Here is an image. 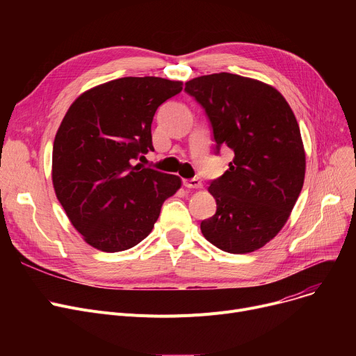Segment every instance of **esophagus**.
Instances as JSON below:
<instances>
[{
	"label": "esophagus",
	"instance_id": "obj_1",
	"mask_svg": "<svg viewBox=\"0 0 356 356\" xmlns=\"http://www.w3.org/2000/svg\"><path fill=\"white\" fill-rule=\"evenodd\" d=\"M183 184H184L186 188H188V189H202V188H203L202 181H200V180H197V179L184 180V181H183Z\"/></svg>",
	"mask_w": 356,
	"mask_h": 356
}]
</instances>
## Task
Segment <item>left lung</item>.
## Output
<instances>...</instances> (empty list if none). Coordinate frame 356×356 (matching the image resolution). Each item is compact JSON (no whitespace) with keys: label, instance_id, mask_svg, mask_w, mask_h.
<instances>
[{"label":"left lung","instance_id":"obj_1","mask_svg":"<svg viewBox=\"0 0 356 356\" xmlns=\"http://www.w3.org/2000/svg\"><path fill=\"white\" fill-rule=\"evenodd\" d=\"M184 89L207 111L216 148L234 152L228 170L208 188L216 213L200 231L225 252L257 251L283 229L305 183L294 112L274 86L234 73L204 74Z\"/></svg>","mask_w":356,"mask_h":356}]
</instances>
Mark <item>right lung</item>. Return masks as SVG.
Returning a JSON list of instances; mask_svg holds the SVG:
<instances>
[{
  "label": "right lung",
  "mask_w": 356,
  "mask_h": 356,
  "mask_svg": "<svg viewBox=\"0 0 356 356\" xmlns=\"http://www.w3.org/2000/svg\"><path fill=\"white\" fill-rule=\"evenodd\" d=\"M183 82L156 76L120 78L73 101L56 133L54 193L86 244L104 252L133 248L154 228L163 202L181 179L134 164L154 149L157 108Z\"/></svg>",
  "instance_id": "right-lung-1"
}]
</instances>
